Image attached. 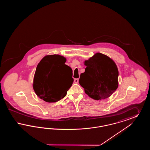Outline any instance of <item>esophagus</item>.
I'll use <instances>...</instances> for the list:
<instances>
[{
    "instance_id": "1",
    "label": "esophagus",
    "mask_w": 150,
    "mask_h": 150,
    "mask_svg": "<svg viewBox=\"0 0 150 150\" xmlns=\"http://www.w3.org/2000/svg\"><path fill=\"white\" fill-rule=\"evenodd\" d=\"M74 82H75V83H78L79 79H74Z\"/></svg>"
}]
</instances>
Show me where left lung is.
<instances>
[{
	"instance_id": "left-lung-1",
	"label": "left lung",
	"mask_w": 150,
	"mask_h": 150,
	"mask_svg": "<svg viewBox=\"0 0 150 150\" xmlns=\"http://www.w3.org/2000/svg\"><path fill=\"white\" fill-rule=\"evenodd\" d=\"M85 72L80 74L79 84L93 100L106 99L117 89L119 71L114 61L106 55L96 53L84 61Z\"/></svg>"
}]
</instances>
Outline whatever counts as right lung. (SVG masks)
I'll return each mask as SVG.
<instances>
[{
  "label": "right lung",
  "instance_id": "1",
  "mask_svg": "<svg viewBox=\"0 0 150 150\" xmlns=\"http://www.w3.org/2000/svg\"><path fill=\"white\" fill-rule=\"evenodd\" d=\"M66 58L58 54L43 57L36 69L33 89L40 99L56 102L63 98L71 86L74 79L67 83L71 68L65 64Z\"/></svg>",
  "mask_w": 150,
  "mask_h": 150
}]
</instances>
